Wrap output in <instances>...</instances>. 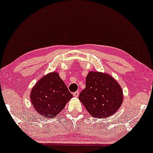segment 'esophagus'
Returning a JSON list of instances; mask_svg holds the SVG:
<instances>
[{
    "mask_svg": "<svg viewBox=\"0 0 153 153\" xmlns=\"http://www.w3.org/2000/svg\"><path fill=\"white\" fill-rule=\"evenodd\" d=\"M79 92L77 91H75V92H74L73 93V96L75 97H77L79 96Z\"/></svg>",
    "mask_w": 153,
    "mask_h": 153,
    "instance_id": "34e87169",
    "label": "esophagus"
}]
</instances>
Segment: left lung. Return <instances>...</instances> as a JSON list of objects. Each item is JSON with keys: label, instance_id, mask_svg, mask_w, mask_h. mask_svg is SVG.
Segmentation results:
<instances>
[{"label": "left lung", "instance_id": "8db88e82", "mask_svg": "<svg viewBox=\"0 0 153 153\" xmlns=\"http://www.w3.org/2000/svg\"><path fill=\"white\" fill-rule=\"evenodd\" d=\"M123 91L111 76L90 72L86 77V87L79 98L94 117L106 118L117 111L123 102Z\"/></svg>", "mask_w": 153, "mask_h": 153}]
</instances>
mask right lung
<instances>
[{
    "label": "right lung",
    "instance_id": "obj_1",
    "mask_svg": "<svg viewBox=\"0 0 153 153\" xmlns=\"http://www.w3.org/2000/svg\"><path fill=\"white\" fill-rule=\"evenodd\" d=\"M73 96L58 73L46 75L32 88L30 99L36 112L45 119H53L64 108Z\"/></svg>",
    "mask_w": 153,
    "mask_h": 153
}]
</instances>
